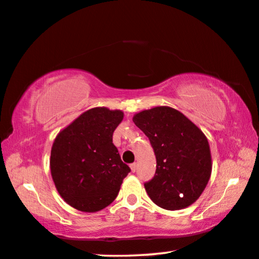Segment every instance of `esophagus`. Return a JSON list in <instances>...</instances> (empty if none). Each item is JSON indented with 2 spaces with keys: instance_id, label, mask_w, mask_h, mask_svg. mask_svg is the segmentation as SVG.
I'll list each match as a JSON object with an SVG mask.
<instances>
[{
  "instance_id": "34e87169",
  "label": "esophagus",
  "mask_w": 259,
  "mask_h": 259,
  "mask_svg": "<svg viewBox=\"0 0 259 259\" xmlns=\"http://www.w3.org/2000/svg\"><path fill=\"white\" fill-rule=\"evenodd\" d=\"M130 168H131V171H133V173H135V171H136V169H137V165H136V162L131 163V165H130Z\"/></svg>"
}]
</instances>
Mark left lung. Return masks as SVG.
<instances>
[{
	"label": "left lung",
	"mask_w": 259,
	"mask_h": 259,
	"mask_svg": "<svg viewBox=\"0 0 259 259\" xmlns=\"http://www.w3.org/2000/svg\"><path fill=\"white\" fill-rule=\"evenodd\" d=\"M134 123L150 139L157 169L144 183L150 198L166 210H180L202 195L212 162L205 135L179 110L155 107L136 114Z\"/></svg>",
	"instance_id": "1"
}]
</instances>
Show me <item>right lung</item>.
Here are the masks:
<instances>
[{
    "label": "right lung",
    "instance_id": "add662e5",
    "mask_svg": "<svg viewBox=\"0 0 259 259\" xmlns=\"http://www.w3.org/2000/svg\"><path fill=\"white\" fill-rule=\"evenodd\" d=\"M121 110L97 107L77 117L57 135L51 173L61 197L83 212H97L113 202L130 173L113 144Z\"/></svg>",
    "mask_w": 259,
    "mask_h": 259
}]
</instances>
